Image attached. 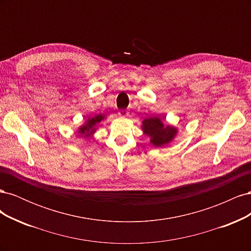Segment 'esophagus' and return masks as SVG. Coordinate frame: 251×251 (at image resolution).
<instances>
[{"label":"esophagus","instance_id":"esophagus-1","mask_svg":"<svg viewBox=\"0 0 251 251\" xmlns=\"http://www.w3.org/2000/svg\"><path fill=\"white\" fill-rule=\"evenodd\" d=\"M119 116L120 117H126L127 115H128V112L127 111H125V110H123V111H119Z\"/></svg>","mask_w":251,"mask_h":251}]
</instances>
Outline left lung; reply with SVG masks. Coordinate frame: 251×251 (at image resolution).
<instances>
[{"instance_id":"1","label":"left lung","mask_w":251,"mask_h":251,"mask_svg":"<svg viewBox=\"0 0 251 251\" xmlns=\"http://www.w3.org/2000/svg\"><path fill=\"white\" fill-rule=\"evenodd\" d=\"M141 128L150 137V142L155 147H164L176 137L178 128L171 125H165L160 117L151 116L143 119Z\"/></svg>"}]
</instances>
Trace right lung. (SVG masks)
I'll return each instance as SVG.
<instances>
[{"label": "right lung", "instance_id": "1", "mask_svg": "<svg viewBox=\"0 0 251 251\" xmlns=\"http://www.w3.org/2000/svg\"><path fill=\"white\" fill-rule=\"evenodd\" d=\"M104 118H105L104 114H97V115H95L94 117H89L86 123L78 127L77 131L79 136L85 138L91 137V136L96 132L97 126L100 125Z\"/></svg>", "mask_w": 251, "mask_h": 251}]
</instances>
